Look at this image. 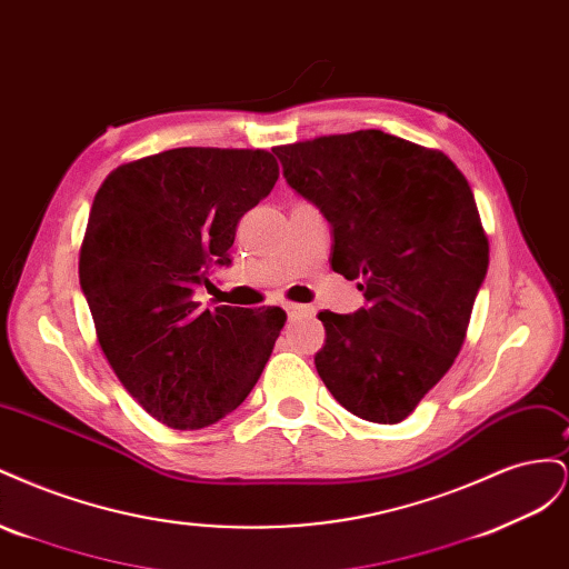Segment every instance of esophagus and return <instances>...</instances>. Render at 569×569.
I'll return each instance as SVG.
<instances>
[{"label": "esophagus", "mask_w": 569, "mask_h": 569, "mask_svg": "<svg viewBox=\"0 0 569 569\" xmlns=\"http://www.w3.org/2000/svg\"><path fill=\"white\" fill-rule=\"evenodd\" d=\"M284 311H287V318H289V320L311 318V316L316 313L311 306H301V303H287V306H284Z\"/></svg>", "instance_id": "1"}]
</instances>
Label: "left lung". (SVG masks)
Masks as SVG:
<instances>
[{
	"label": "left lung",
	"mask_w": 569,
	"mask_h": 569,
	"mask_svg": "<svg viewBox=\"0 0 569 569\" xmlns=\"http://www.w3.org/2000/svg\"><path fill=\"white\" fill-rule=\"evenodd\" d=\"M272 151L332 226V270L368 301L353 316L318 313V375L353 416L401 422L453 366L489 268L472 189L443 151L382 130Z\"/></svg>",
	"instance_id": "1"
}]
</instances>
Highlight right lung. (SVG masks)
Returning <instances> with one entry per match:
<instances>
[{
    "mask_svg": "<svg viewBox=\"0 0 569 569\" xmlns=\"http://www.w3.org/2000/svg\"><path fill=\"white\" fill-rule=\"evenodd\" d=\"M266 149L180 147L118 166L94 194L80 287L99 347L151 418L201 429L242 403L280 337L282 308H203L197 284L230 266L237 222L270 194Z\"/></svg>",
    "mask_w": 569,
    "mask_h": 569,
    "instance_id": "1",
    "label": "right lung"
}]
</instances>
